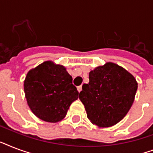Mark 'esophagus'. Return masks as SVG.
Instances as JSON below:
<instances>
[{
	"label": "esophagus",
	"instance_id": "obj_1",
	"mask_svg": "<svg viewBox=\"0 0 153 153\" xmlns=\"http://www.w3.org/2000/svg\"><path fill=\"white\" fill-rule=\"evenodd\" d=\"M77 90H78V91H79V92H81V91H82V86H78V87H77Z\"/></svg>",
	"mask_w": 153,
	"mask_h": 153
}]
</instances>
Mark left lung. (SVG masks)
I'll list each match as a JSON object with an SVG mask.
<instances>
[{
  "label": "left lung",
  "instance_id": "obj_1",
  "mask_svg": "<svg viewBox=\"0 0 153 153\" xmlns=\"http://www.w3.org/2000/svg\"><path fill=\"white\" fill-rule=\"evenodd\" d=\"M89 80L79 94L89 120L99 128L118 123L134 102L137 90L134 76L121 66L108 62L91 71Z\"/></svg>",
  "mask_w": 153,
  "mask_h": 153
}]
</instances>
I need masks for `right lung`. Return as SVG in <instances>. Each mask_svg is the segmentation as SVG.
Segmentation results:
<instances>
[{
	"label": "right lung",
	"mask_w": 153,
	"mask_h": 153,
	"mask_svg": "<svg viewBox=\"0 0 153 153\" xmlns=\"http://www.w3.org/2000/svg\"><path fill=\"white\" fill-rule=\"evenodd\" d=\"M25 98L33 114L47 122L64 118L70 105L79 98L72 77L63 66L45 61L27 72L24 82Z\"/></svg>",
	"instance_id": "obj_1"
}]
</instances>
